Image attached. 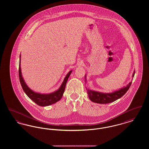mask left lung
Listing matches in <instances>:
<instances>
[{
  "mask_svg": "<svg viewBox=\"0 0 149 149\" xmlns=\"http://www.w3.org/2000/svg\"><path fill=\"white\" fill-rule=\"evenodd\" d=\"M135 71H134L132 77L135 75ZM86 77V76H85ZM85 77V82L86 83V78ZM132 84V81L130 82L126 86L122 88L118 91L111 93H103L98 92L89 90L87 88L86 92L88 93L89 98L94 103H99V104H107L113 102L114 101L117 100L120 97H122L127 92L128 89Z\"/></svg>",
  "mask_w": 149,
  "mask_h": 149,
  "instance_id": "obj_1",
  "label": "left lung"
}]
</instances>
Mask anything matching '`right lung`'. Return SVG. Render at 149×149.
<instances>
[{"mask_svg": "<svg viewBox=\"0 0 149 149\" xmlns=\"http://www.w3.org/2000/svg\"><path fill=\"white\" fill-rule=\"evenodd\" d=\"M20 63H21V56H20V61L19 64V81H20L23 90L30 99H32L37 105L42 107L50 106L51 104L56 103L57 102L59 101L61 99L63 95V93L65 89L66 84L68 80V78L71 73V71H72L71 70L69 71V73L67 74V75L64 79L63 83H62L61 86L57 91L55 92L48 94H42L34 92L31 89H30L28 87V86L26 85L22 76Z\"/></svg>", "mask_w": 149, "mask_h": 149, "instance_id": "right-lung-1", "label": "right lung"}]
</instances>
